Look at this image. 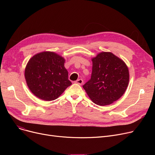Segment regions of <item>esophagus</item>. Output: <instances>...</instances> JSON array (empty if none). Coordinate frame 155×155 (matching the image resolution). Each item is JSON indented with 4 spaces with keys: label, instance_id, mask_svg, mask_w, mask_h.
<instances>
[{
    "label": "esophagus",
    "instance_id": "1",
    "mask_svg": "<svg viewBox=\"0 0 155 155\" xmlns=\"http://www.w3.org/2000/svg\"><path fill=\"white\" fill-rule=\"evenodd\" d=\"M75 83L78 84H79V85H82L83 83H84V80H83L82 79H78V80H77L75 81Z\"/></svg>",
    "mask_w": 155,
    "mask_h": 155
}]
</instances>
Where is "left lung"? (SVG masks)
Returning a JSON list of instances; mask_svg holds the SVG:
<instances>
[{
    "mask_svg": "<svg viewBox=\"0 0 155 155\" xmlns=\"http://www.w3.org/2000/svg\"><path fill=\"white\" fill-rule=\"evenodd\" d=\"M91 78L83 85L92 101L104 106L117 101L125 93L129 81L125 62L111 52H101L92 58Z\"/></svg>",
    "mask_w": 155,
    "mask_h": 155,
    "instance_id": "obj_1",
    "label": "left lung"
}]
</instances>
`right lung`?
<instances>
[{
    "mask_svg": "<svg viewBox=\"0 0 155 155\" xmlns=\"http://www.w3.org/2000/svg\"><path fill=\"white\" fill-rule=\"evenodd\" d=\"M64 62L63 57L53 51H43L31 57L24 70L31 92L46 101L58 98L71 85Z\"/></svg>",
    "mask_w": 155,
    "mask_h": 155,
    "instance_id": "add662e5",
    "label": "right lung"
}]
</instances>
